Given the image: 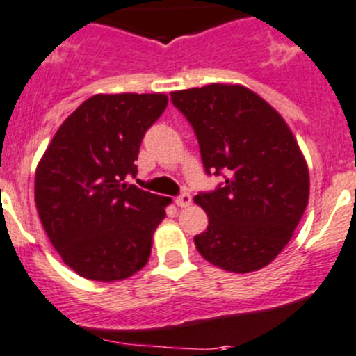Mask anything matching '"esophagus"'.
<instances>
[{
	"mask_svg": "<svg viewBox=\"0 0 356 356\" xmlns=\"http://www.w3.org/2000/svg\"><path fill=\"white\" fill-rule=\"evenodd\" d=\"M189 204H191V195L189 193H181L175 198V205H177V207H188Z\"/></svg>",
	"mask_w": 356,
	"mask_h": 356,
	"instance_id": "esophagus-1",
	"label": "esophagus"
}]
</instances>
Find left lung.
Segmentation results:
<instances>
[{
  "mask_svg": "<svg viewBox=\"0 0 356 356\" xmlns=\"http://www.w3.org/2000/svg\"><path fill=\"white\" fill-rule=\"evenodd\" d=\"M200 145L209 175H225L195 204L209 216L198 253L228 272L260 270L290 242L309 202V170L277 111L238 84L170 92Z\"/></svg>",
  "mask_w": 356,
  "mask_h": 356,
  "instance_id": "1",
  "label": "left lung"
}]
</instances>
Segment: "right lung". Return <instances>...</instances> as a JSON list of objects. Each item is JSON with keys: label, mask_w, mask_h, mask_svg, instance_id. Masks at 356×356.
<instances>
[{"label": "right lung", "mask_w": 356, "mask_h": 356, "mask_svg": "<svg viewBox=\"0 0 356 356\" xmlns=\"http://www.w3.org/2000/svg\"><path fill=\"white\" fill-rule=\"evenodd\" d=\"M161 92L95 95L65 119L36 167L43 230L66 265L92 281H121L151 257L170 198L126 184L142 138L167 108Z\"/></svg>", "instance_id": "1"}]
</instances>
